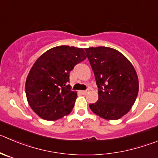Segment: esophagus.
I'll return each instance as SVG.
<instances>
[{
  "label": "esophagus",
  "mask_w": 158,
  "mask_h": 158,
  "mask_svg": "<svg viewBox=\"0 0 158 158\" xmlns=\"http://www.w3.org/2000/svg\"><path fill=\"white\" fill-rule=\"evenodd\" d=\"M81 94H87L88 92V90H86V91H81Z\"/></svg>",
  "instance_id": "1"
}]
</instances>
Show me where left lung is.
I'll return each mask as SVG.
<instances>
[{"label": "left lung", "mask_w": 158, "mask_h": 158, "mask_svg": "<svg viewBox=\"0 0 158 158\" xmlns=\"http://www.w3.org/2000/svg\"><path fill=\"white\" fill-rule=\"evenodd\" d=\"M85 49L98 88V100L90 104V109L105 119H118L131 109L137 97L136 70L116 49L106 46Z\"/></svg>", "instance_id": "8db88e82"}]
</instances>
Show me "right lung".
<instances>
[{"mask_svg":"<svg viewBox=\"0 0 158 158\" xmlns=\"http://www.w3.org/2000/svg\"><path fill=\"white\" fill-rule=\"evenodd\" d=\"M86 57L82 48L60 46L37 59L26 78L25 93L30 107L39 116L53 121L71 112L77 94L68 85L69 74Z\"/></svg>","mask_w":158,"mask_h":158,"instance_id":"1","label":"right lung"}]
</instances>
